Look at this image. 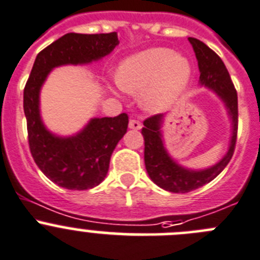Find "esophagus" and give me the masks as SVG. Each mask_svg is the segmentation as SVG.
I'll return each mask as SVG.
<instances>
[{
	"label": "esophagus",
	"mask_w": 260,
	"mask_h": 260,
	"mask_svg": "<svg viewBox=\"0 0 260 260\" xmlns=\"http://www.w3.org/2000/svg\"><path fill=\"white\" fill-rule=\"evenodd\" d=\"M129 128L131 129H136V131H138V129H141V122H140V120H138V119H131L129 120Z\"/></svg>",
	"instance_id": "1"
}]
</instances>
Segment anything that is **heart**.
Instances as JSON below:
<instances>
[{"mask_svg": "<svg viewBox=\"0 0 260 260\" xmlns=\"http://www.w3.org/2000/svg\"><path fill=\"white\" fill-rule=\"evenodd\" d=\"M191 77L187 57L157 47L127 57L119 65L116 83L123 91L141 92V103L150 111L169 108L185 91Z\"/></svg>", "mask_w": 260, "mask_h": 260, "instance_id": "obj_1", "label": "heart"}]
</instances>
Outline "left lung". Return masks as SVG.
<instances>
[{"label": "left lung", "instance_id": "1", "mask_svg": "<svg viewBox=\"0 0 260 260\" xmlns=\"http://www.w3.org/2000/svg\"><path fill=\"white\" fill-rule=\"evenodd\" d=\"M195 51L200 70L201 86L208 87L217 93L224 103L227 113L231 119V140L229 151L224 156L207 169H188L178 164L169 155L164 146L161 125L164 122V114H156L147 118L144 122L142 136L145 140V166L151 181L155 185L169 192L186 193L207 185L215 178L230 163L235 151L237 137V92L231 81L230 73L217 53L208 47L205 43L196 38H188Z\"/></svg>", "mask_w": 260, "mask_h": 260}]
</instances>
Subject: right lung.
Masks as SVG:
<instances>
[{
  "instance_id": "right-lung-1",
  "label": "right lung",
  "mask_w": 260,
  "mask_h": 260,
  "mask_svg": "<svg viewBox=\"0 0 260 260\" xmlns=\"http://www.w3.org/2000/svg\"><path fill=\"white\" fill-rule=\"evenodd\" d=\"M119 45L118 35L68 33L41 51L24 88V114L31 156L48 179L68 190H88L105 179L110 156L128 128V115L92 118L74 136L61 137L41 118L40 92L53 68L103 59Z\"/></svg>"
}]
</instances>
